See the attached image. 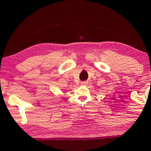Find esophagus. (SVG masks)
Listing matches in <instances>:
<instances>
[{
    "instance_id": "obj_1",
    "label": "esophagus",
    "mask_w": 151,
    "mask_h": 151,
    "mask_svg": "<svg viewBox=\"0 0 151 151\" xmlns=\"http://www.w3.org/2000/svg\"><path fill=\"white\" fill-rule=\"evenodd\" d=\"M86 84H87V83H86V82H82L81 85H86Z\"/></svg>"
}]
</instances>
